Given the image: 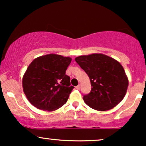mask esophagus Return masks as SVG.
Here are the masks:
<instances>
[{
	"mask_svg": "<svg viewBox=\"0 0 146 146\" xmlns=\"http://www.w3.org/2000/svg\"><path fill=\"white\" fill-rule=\"evenodd\" d=\"M75 88H76L77 90H80V85H78L77 86H75Z\"/></svg>",
	"mask_w": 146,
	"mask_h": 146,
	"instance_id": "obj_1",
	"label": "esophagus"
}]
</instances>
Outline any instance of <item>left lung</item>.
Instances as JSON below:
<instances>
[{
  "mask_svg": "<svg viewBox=\"0 0 146 146\" xmlns=\"http://www.w3.org/2000/svg\"><path fill=\"white\" fill-rule=\"evenodd\" d=\"M75 60L89 77L91 90L83 96L88 106L105 111L112 109L123 100L128 80L119 62L101 53L81 56Z\"/></svg>",
  "mask_w": 146,
  "mask_h": 146,
  "instance_id": "1",
  "label": "left lung"
}]
</instances>
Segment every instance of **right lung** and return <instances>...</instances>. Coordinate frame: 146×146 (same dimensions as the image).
<instances>
[{
    "label": "right lung",
    "instance_id": "add662e5",
    "mask_svg": "<svg viewBox=\"0 0 146 146\" xmlns=\"http://www.w3.org/2000/svg\"><path fill=\"white\" fill-rule=\"evenodd\" d=\"M71 58L48 54L33 60L23 79L27 98L38 109L53 111L66 104L73 89L66 71Z\"/></svg>",
    "mask_w": 146,
    "mask_h": 146
}]
</instances>
